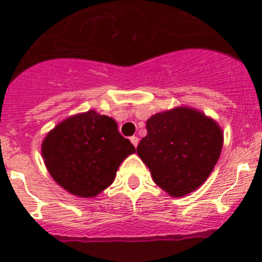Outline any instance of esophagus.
I'll list each match as a JSON object with an SVG mask.
<instances>
[{"instance_id":"obj_1","label":"esophagus","mask_w":262,"mask_h":262,"mask_svg":"<svg viewBox=\"0 0 262 262\" xmlns=\"http://www.w3.org/2000/svg\"><path fill=\"white\" fill-rule=\"evenodd\" d=\"M130 142L133 143L134 147H137V146H138V142H139V138H138V137H136V136L130 137Z\"/></svg>"}]
</instances>
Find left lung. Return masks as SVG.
I'll list each match as a JSON object with an SVG mask.
<instances>
[{
	"mask_svg": "<svg viewBox=\"0 0 262 262\" xmlns=\"http://www.w3.org/2000/svg\"><path fill=\"white\" fill-rule=\"evenodd\" d=\"M147 136L137 152L154 182L170 196L180 198L202 186L220 158L224 134L219 124L190 107L152 115Z\"/></svg>",
	"mask_w": 262,
	"mask_h": 262,
	"instance_id": "1",
	"label": "left lung"
}]
</instances>
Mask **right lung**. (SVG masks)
<instances>
[{
	"mask_svg": "<svg viewBox=\"0 0 262 262\" xmlns=\"http://www.w3.org/2000/svg\"><path fill=\"white\" fill-rule=\"evenodd\" d=\"M41 151L59 186L76 196L93 198L114 182L120 164L136 148L119 133L112 117L92 110L58 124Z\"/></svg>",
	"mask_w": 262,
	"mask_h": 262,
	"instance_id": "add662e5",
	"label": "right lung"
}]
</instances>
